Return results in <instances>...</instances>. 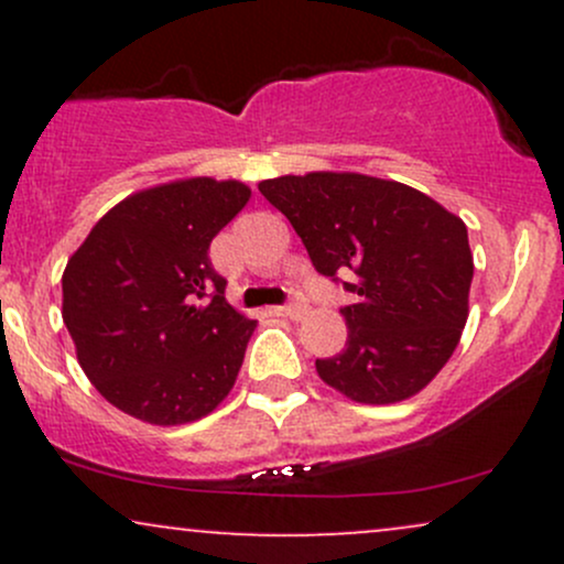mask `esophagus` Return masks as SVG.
Listing matches in <instances>:
<instances>
[{"label": "esophagus", "instance_id": "esophagus-1", "mask_svg": "<svg viewBox=\"0 0 564 564\" xmlns=\"http://www.w3.org/2000/svg\"><path fill=\"white\" fill-rule=\"evenodd\" d=\"M278 315H286L291 321H300L304 315V304L302 302H289L286 307H278Z\"/></svg>", "mask_w": 564, "mask_h": 564}]
</instances>
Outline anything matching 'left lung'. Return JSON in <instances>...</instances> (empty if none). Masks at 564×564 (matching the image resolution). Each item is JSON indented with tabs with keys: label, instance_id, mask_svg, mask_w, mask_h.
<instances>
[{
	"label": "left lung",
	"instance_id": "obj_1",
	"mask_svg": "<svg viewBox=\"0 0 564 564\" xmlns=\"http://www.w3.org/2000/svg\"><path fill=\"white\" fill-rule=\"evenodd\" d=\"M260 193L286 215L313 268L355 294L341 307L345 349L315 360L321 379L371 405L424 390L469 315L467 225L424 193L368 174H286L264 180Z\"/></svg>",
	"mask_w": 564,
	"mask_h": 564
}]
</instances>
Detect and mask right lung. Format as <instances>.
<instances>
[{
  "label": "right lung",
  "instance_id": "right-lung-1",
  "mask_svg": "<svg viewBox=\"0 0 564 564\" xmlns=\"http://www.w3.org/2000/svg\"><path fill=\"white\" fill-rule=\"evenodd\" d=\"M251 191L212 177L140 191L89 230L63 273V323L108 403L172 426L228 398L254 321L225 300L209 243Z\"/></svg>",
  "mask_w": 564,
  "mask_h": 564
}]
</instances>
